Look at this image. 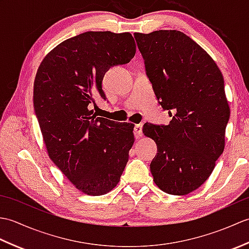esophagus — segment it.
Instances as JSON below:
<instances>
[{
	"instance_id": "obj_1",
	"label": "esophagus",
	"mask_w": 249,
	"mask_h": 249,
	"mask_svg": "<svg viewBox=\"0 0 249 249\" xmlns=\"http://www.w3.org/2000/svg\"><path fill=\"white\" fill-rule=\"evenodd\" d=\"M142 124H137L135 125V128H134V131H135V137L136 138H140V137L142 136Z\"/></svg>"
}]
</instances>
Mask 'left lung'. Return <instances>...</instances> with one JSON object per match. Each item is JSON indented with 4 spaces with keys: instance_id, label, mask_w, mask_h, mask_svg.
<instances>
[{
    "instance_id": "left-lung-1",
    "label": "left lung",
    "mask_w": 249,
    "mask_h": 249,
    "mask_svg": "<svg viewBox=\"0 0 249 249\" xmlns=\"http://www.w3.org/2000/svg\"><path fill=\"white\" fill-rule=\"evenodd\" d=\"M134 35L158 103L172 116L168 125L143 126L157 145L153 178L162 192L187 195L208 179L225 149L230 108L223 73L182 32Z\"/></svg>"
}]
</instances>
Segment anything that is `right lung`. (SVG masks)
Wrapping results in <instances>:
<instances>
[{"mask_svg": "<svg viewBox=\"0 0 249 249\" xmlns=\"http://www.w3.org/2000/svg\"><path fill=\"white\" fill-rule=\"evenodd\" d=\"M136 53L130 33L86 32L45 56L34 81V110L47 152L80 192L102 196L119 183L134 144V125L97 118L89 110L106 95V71Z\"/></svg>", "mask_w": 249, "mask_h": 249, "instance_id": "right-lung-1", "label": "right lung"}]
</instances>
